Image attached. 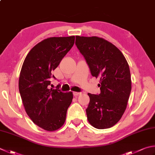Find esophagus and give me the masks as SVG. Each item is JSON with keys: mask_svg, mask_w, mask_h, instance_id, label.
<instances>
[{"mask_svg": "<svg viewBox=\"0 0 155 155\" xmlns=\"http://www.w3.org/2000/svg\"><path fill=\"white\" fill-rule=\"evenodd\" d=\"M81 95V93H78V92H73V95L74 97H77L78 95Z\"/></svg>", "mask_w": 155, "mask_h": 155, "instance_id": "34e87169", "label": "esophagus"}]
</instances>
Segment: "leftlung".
Returning a JSON list of instances; mask_svg holds the SVG:
<instances>
[{
    "instance_id": "8db88e82",
    "label": "left lung",
    "mask_w": 155,
    "mask_h": 155,
    "mask_svg": "<svg viewBox=\"0 0 155 155\" xmlns=\"http://www.w3.org/2000/svg\"><path fill=\"white\" fill-rule=\"evenodd\" d=\"M76 45L93 77L100 78L99 95L88 93V121L97 129L111 128L125 111L132 89L128 62L118 48L101 38L76 36Z\"/></svg>"
}]
</instances>
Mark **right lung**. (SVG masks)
Returning a JSON list of instances; mask_svg holds the SVG:
<instances>
[{
    "label": "right lung",
    "mask_w": 155,
    "mask_h": 155,
    "mask_svg": "<svg viewBox=\"0 0 155 155\" xmlns=\"http://www.w3.org/2000/svg\"><path fill=\"white\" fill-rule=\"evenodd\" d=\"M74 36L45 39L29 51L24 60L19 79V89L27 114L33 122L46 131L64 125L71 104L72 92L50 89L51 72L74 44Z\"/></svg>",
    "instance_id": "right-lung-1"
}]
</instances>
